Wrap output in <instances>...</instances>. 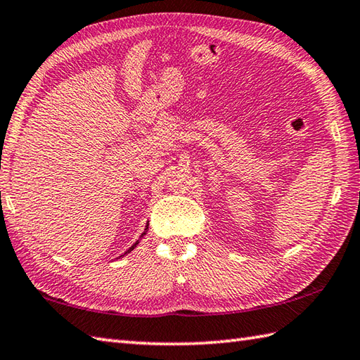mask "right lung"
I'll return each instance as SVG.
<instances>
[{"mask_svg": "<svg viewBox=\"0 0 360 360\" xmlns=\"http://www.w3.org/2000/svg\"><path fill=\"white\" fill-rule=\"evenodd\" d=\"M147 231H148V224H147V226H145V231H143V233H142V235H141V238H142V236H143V235H145V233H147ZM137 244H139V240H137V241H136V243H134V244H133V246H131V248H129V249H128V250H127V252H125V254H124V255H127V254H129V252H131V250H133V249H134V248H136V246H137ZM124 255H120V257H124Z\"/></svg>", "mask_w": 360, "mask_h": 360, "instance_id": "right-lung-1", "label": "right lung"}]
</instances>
